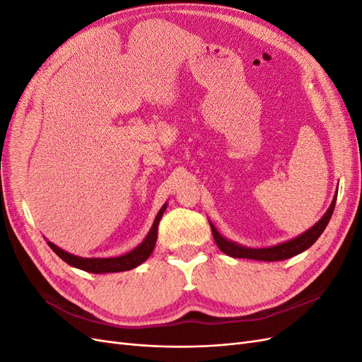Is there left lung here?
<instances>
[{
    "instance_id": "1",
    "label": "left lung",
    "mask_w": 362,
    "mask_h": 362,
    "mask_svg": "<svg viewBox=\"0 0 362 362\" xmlns=\"http://www.w3.org/2000/svg\"><path fill=\"white\" fill-rule=\"evenodd\" d=\"M337 193L338 192H335V196H334L329 208H327V211L323 214L320 221L317 222L314 226H311L308 231H305L300 235L288 240V242H284V243L270 246V247H246L243 245H238L235 242H231V240L225 238L221 233L217 231V228L210 222L214 242H216L217 247L223 252V254L233 257V258H249V259H258V261H281V259L291 258L294 255L300 254V252L306 250L308 247H311L317 242V238L322 235V233L325 231L327 223H329V218L334 213Z\"/></svg>"
}]
</instances>
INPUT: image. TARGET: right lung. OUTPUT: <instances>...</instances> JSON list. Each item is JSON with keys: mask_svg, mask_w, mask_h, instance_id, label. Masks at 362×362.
I'll return each instance as SVG.
<instances>
[{"mask_svg": "<svg viewBox=\"0 0 362 362\" xmlns=\"http://www.w3.org/2000/svg\"><path fill=\"white\" fill-rule=\"evenodd\" d=\"M168 208V202L164 204L160 211L157 213L154 223H152L148 235L144 238L139 246H136L133 250L127 252L125 255L120 257H112V258H84V257H76L69 254V252L63 250L62 247L56 246L54 243L48 242V246L56 252V254L64 261L68 262L69 266L76 267L84 272L89 273H116V272H125V270H131L137 266H140L141 262H145L152 252H154L156 243H157V233H158V223L161 221L163 213L166 211Z\"/></svg>", "mask_w": 362, "mask_h": 362, "instance_id": "add662e5", "label": "right lung"}]
</instances>
